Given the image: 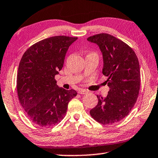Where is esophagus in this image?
I'll return each mask as SVG.
<instances>
[{"instance_id":"1","label":"esophagus","mask_w":158,"mask_h":158,"mask_svg":"<svg viewBox=\"0 0 158 158\" xmlns=\"http://www.w3.org/2000/svg\"><path fill=\"white\" fill-rule=\"evenodd\" d=\"M78 93L80 94H88V92L87 90L81 89L78 90Z\"/></svg>"}]
</instances>
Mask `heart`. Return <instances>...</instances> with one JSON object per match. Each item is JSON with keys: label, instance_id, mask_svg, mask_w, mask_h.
Masks as SVG:
<instances>
[{"label": "heart", "instance_id": "heart-1", "mask_svg": "<svg viewBox=\"0 0 158 158\" xmlns=\"http://www.w3.org/2000/svg\"><path fill=\"white\" fill-rule=\"evenodd\" d=\"M89 54H94V53H89Z\"/></svg>", "mask_w": 158, "mask_h": 158}]
</instances>
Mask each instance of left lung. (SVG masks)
Masks as SVG:
<instances>
[{
  "label": "left lung",
  "instance_id": "obj_1",
  "mask_svg": "<svg viewBox=\"0 0 158 158\" xmlns=\"http://www.w3.org/2000/svg\"><path fill=\"white\" fill-rule=\"evenodd\" d=\"M98 45L103 55L102 72L110 87L106 97L97 96L98 104L90 110L93 118L103 125L118 122L128 116L139 95L140 69L137 57L131 47L107 33L87 38Z\"/></svg>",
  "mask_w": 158,
  "mask_h": 158
}]
</instances>
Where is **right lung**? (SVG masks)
Here are the masks:
<instances>
[{
	"instance_id": "right-lung-1",
	"label": "right lung",
	"mask_w": 158,
	"mask_h": 158,
	"mask_svg": "<svg viewBox=\"0 0 158 158\" xmlns=\"http://www.w3.org/2000/svg\"><path fill=\"white\" fill-rule=\"evenodd\" d=\"M77 37L55 36L35 44L19 63L16 88L21 106L30 120L50 128L65 117L76 91L57 85L55 76L62 69L66 52Z\"/></svg>"
}]
</instances>
